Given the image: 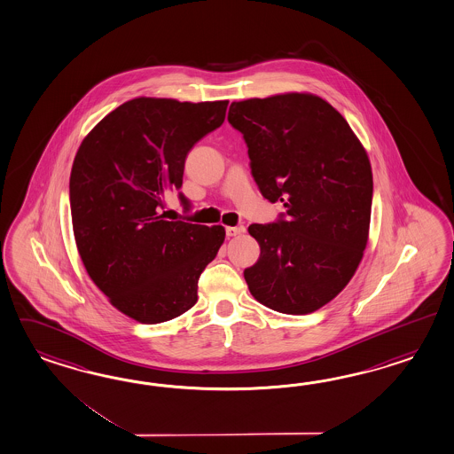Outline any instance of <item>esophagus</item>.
I'll list each match as a JSON object with an SVG mask.
<instances>
[{
	"instance_id": "1",
	"label": "esophagus",
	"mask_w": 454,
	"mask_h": 454,
	"mask_svg": "<svg viewBox=\"0 0 454 454\" xmlns=\"http://www.w3.org/2000/svg\"><path fill=\"white\" fill-rule=\"evenodd\" d=\"M244 232V225H239V227H225V233H227V237H237V235H240V233Z\"/></svg>"
}]
</instances>
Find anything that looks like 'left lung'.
I'll use <instances>...</instances> for the list:
<instances>
[{
	"label": "left lung",
	"instance_id": "1",
	"mask_svg": "<svg viewBox=\"0 0 454 454\" xmlns=\"http://www.w3.org/2000/svg\"><path fill=\"white\" fill-rule=\"evenodd\" d=\"M262 196L283 202L273 223H252L260 258L244 271L256 301L313 313L336 298L361 263L372 209V169L334 106L311 93L232 102Z\"/></svg>",
	"mask_w": 454,
	"mask_h": 454
}]
</instances>
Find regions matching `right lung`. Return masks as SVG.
I'll return each instance as SVG.
<instances>
[{"instance_id":"right-lung-1","label":"right lung","mask_w":454,"mask_h":454,"mask_svg":"<svg viewBox=\"0 0 454 454\" xmlns=\"http://www.w3.org/2000/svg\"><path fill=\"white\" fill-rule=\"evenodd\" d=\"M227 105L133 98L75 154L70 212L83 267L118 311L145 325L196 304L199 277L223 244L222 225L166 221L163 209L164 194L183 186L187 153L221 127Z\"/></svg>"}]
</instances>
